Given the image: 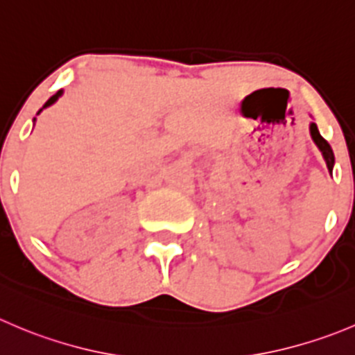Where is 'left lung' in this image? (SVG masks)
Here are the masks:
<instances>
[{
    "mask_svg": "<svg viewBox=\"0 0 355 355\" xmlns=\"http://www.w3.org/2000/svg\"><path fill=\"white\" fill-rule=\"evenodd\" d=\"M309 130H311L312 140H314V144L319 147V150H321V153H322V157H324V161H326V166H328L329 173H331V171H333V164H335V154H333L331 146H329V144L326 142L324 139H322L321 133H319V130H318V125H315V123H311Z\"/></svg>",
    "mask_w": 355,
    "mask_h": 355,
    "instance_id": "left-lung-1",
    "label": "left lung"
}]
</instances>
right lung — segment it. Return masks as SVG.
I'll return each instance as SVG.
<instances>
[{
    "instance_id": "obj_1",
    "label": "right lung",
    "mask_w": 355,
    "mask_h": 355,
    "mask_svg": "<svg viewBox=\"0 0 355 355\" xmlns=\"http://www.w3.org/2000/svg\"><path fill=\"white\" fill-rule=\"evenodd\" d=\"M60 95H62V90H58V92H57V94H55V95H53V97H50V98H48V101H46V104H44V105H43V109H44V107H48V105L55 104V102H57V101H58V97H60ZM43 109H40V112H41V111H43ZM40 112H37V114H40Z\"/></svg>"
}]
</instances>
